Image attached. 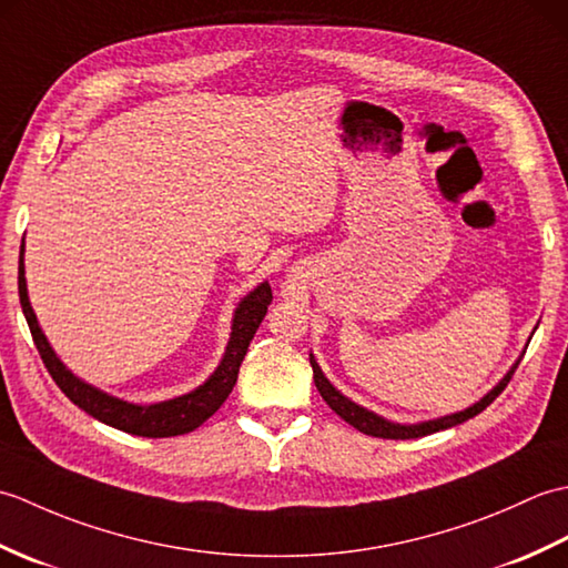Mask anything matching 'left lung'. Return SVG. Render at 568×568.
<instances>
[{"instance_id": "left-lung-1", "label": "left lung", "mask_w": 568, "mask_h": 568, "mask_svg": "<svg viewBox=\"0 0 568 568\" xmlns=\"http://www.w3.org/2000/svg\"><path fill=\"white\" fill-rule=\"evenodd\" d=\"M310 364H312V373H315V385H317L320 395L324 397V403H327L342 419H346L348 425L356 427L358 432L371 434V437H381V439H417V437H427V434H434V432H439V429L456 427V425H462V422H466V419H470V417H476L478 413H484V409H486L493 400H496V397H498L505 388H508V383H510L513 373L517 371V364H520V361H517V364L513 366V371L508 373V376H505V378L496 385V388H493V390L484 397V400H478L474 407L464 409V413H456V415L442 417V419H432V422H422V425H409V427H405V425H393V422L383 419V417H378V415H373V413H368V409H364V407H358L356 403H352V400H348V397H344L339 390H336L327 378H324V373L320 371L317 361L312 358V356H310Z\"/></svg>"}]
</instances>
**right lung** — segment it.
<instances>
[{
  "mask_svg": "<svg viewBox=\"0 0 568 568\" xmlns=\"http://www.w3.org/2000/svg\"><path fill=\"white\" fill-rule=\"evenodd\" d=\"M19 300L23 317L29 322V329L33 336V344L39 348L43 358V366L51 373L55 385L63 390L72 403H75L84 413L92 415L94 419L104 422V425L116 427L129 434H139V437H178V434H187L197 429L204 419H210L222 403L232 393L239 378V366L244 361L248 344L256 334L261 320L268 312V305L273 300L271 285L263 283L256 291L244 297V303L236 307L234 315V327H232V339H229L226 354L222 358L220 368L212 373V378L200 385L197 390H192L183 397H175V400L159 403V405H131L124 400H116V397L100 393L92 385L82 383L80 378L72 376V373L60 364L53 348L48 346L45 336L36 322V315L27 295V277H23V244L19 251Z\"/></svg>",
  "mask_w": 568,
  "mask_h": 568,
  "instance_id": "obj_1",
  "label": "right lung"
}]
</instances>
